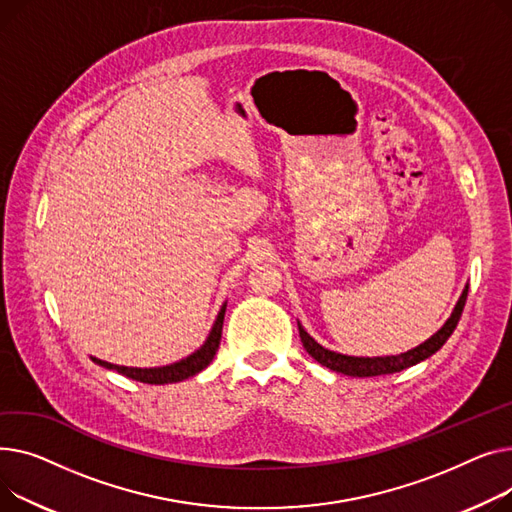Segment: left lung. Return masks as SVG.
Segmentation results:
<instances>
[{
	"label": "left lung",
	"mask_w": 512,
	"mask_h": 512,
	"mask_svg": "<svg viewBox=\"0 0 512 512\" xmlns=\"http://www.w3.org/2000/svg\"><path fill=\"white\" fill-rule=\"evenodd\" d=\"M467 291L469 285H465L459 302L455 304V310L450 312L448 320L436 330V333L424 341L422 345H417L405 353L399 355H382V357H355V355H343L337 351H330L326 347H322L318 341H314L306 328L297 322L299 328V337H302V343L306 347V351L316 359L318 364H322L324 368L333 370V372H341L345 376H357V378H366V376H382V374H395L401 372L405 368H411L419 362H424L430 355H434L446 341L448 337L453 335V330L459 324V318L463 314L465 302H467Z\"/></svg>",
	"instance_id": "8db88e82"
}]
</instances>
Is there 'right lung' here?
Here are the masks:
<instances>
[{
	"mask_svg": "<svg viewBox=\"0 0 512 512\" xmlns=\"http://www.w3.org/2000/svg\"><path fill=\"white\" fill-rule=\"evenodd\" d=\"M225 310H227V302L221 306V310L217 314V320H215L213 328H210L206 341L194 353H190L184 359H179V362H173V364H167V366H159V368H128V366H117V364L103 362V359L93 357V355H90V359H93L97 366H103L107 370H115L117 374L128 376V378L144 382V384H173V382H182L186 378L196 376L210 362H213V357H215V353L219 349V343H221Z\"/></svg>",
	"mask_w": 512,
	"mask_h": 512,
	"instance_id": "obj_1",
	"label": "right lung"
}]
</instances>
